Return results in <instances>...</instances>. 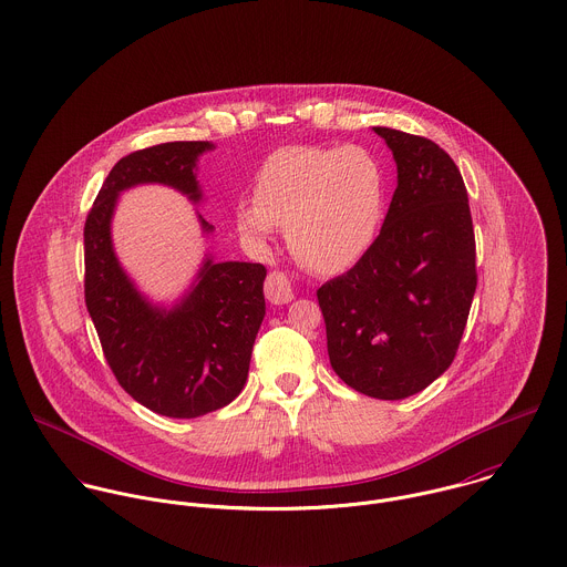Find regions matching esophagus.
I'll use <instances>...</instances> for the list:
<instances>
[{"instance_id":"obj_1","label":"esophagus","mask_w":567,"mask_h":567,"mask_svg":"<svg viewBox=\"0 0 567 567\" xmlns=\"http://www.w3.org/2000/svg\"><path fill=\"white\" fill-rule=\"evenodd\" d=\"M264 292H266V299L275 306H281V303H288L295 299V292H292V286L288 281V277L279 270H272L266 279V286H264Z\"/></svg>"}]
</instances>
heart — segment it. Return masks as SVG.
Masks as SVG:
<instances>
[{"label": "heart", "mask_w": 567, "mask_h": 567, "mask_svg": "<svg viewBox=\"0 0 567 567\" xmlns=\"http://www.w3.org/2000/svg\"><path fill=\"white\" fill-rule=\"evenodd\" d=\"M384 210V174L361 145H295L266 158L255 199L235 208L239 233L266 244L288 226L295 257L315 272L354 266L374 244Z\"/></svg>", "instance_id": "1"}]
</instances>
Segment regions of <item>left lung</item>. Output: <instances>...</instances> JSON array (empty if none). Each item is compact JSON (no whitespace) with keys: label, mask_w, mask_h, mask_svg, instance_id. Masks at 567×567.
<instances>
[{"label":"left lung","mask_w":567,"mask_h":567,"mask_svg":"<svg viewBox=\"0 0 567 567\" xmlns=\"http://www.w3.org/2000/svg\"><path fill=\"white\" fill-rule=\"evenodd\" d=\"M398 187L372 248L317 299L332 370L352 389L400 400L455 359L477 288L468 195L451 156L424 136L374 127Z\"/></svg>","instance_id":"left-lung-1"}]
</instances>
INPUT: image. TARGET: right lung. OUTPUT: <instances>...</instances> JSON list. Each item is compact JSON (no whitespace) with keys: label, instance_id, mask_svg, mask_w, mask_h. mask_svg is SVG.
Listing matches in <instances>:
<instances>
[{"label":"right lung","instance_id":"add662e5","mask_svg":"<svg viewBox=\"0 0 567 567\" xmlns=\"http://www.w3.org/2000/svg\"><path fill=\"white\" fill-rule=\"evenodd\" d=\"M208 150L206 141H183L121 158L83 228L85 306L110 370L136 402L181 420L217 411L244 389L266 315V268L206 257L185 299L165 310L150 303L121 268L110 224L121 190L136 185H167L199 202L195 163ZM199 221L204 233L213 230Z\"/></svg>","mask_w":567,"mask_h":567}]
</instances>
